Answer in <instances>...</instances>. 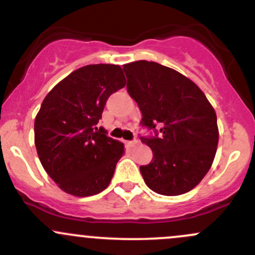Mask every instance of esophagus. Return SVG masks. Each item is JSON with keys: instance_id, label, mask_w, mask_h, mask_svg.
<instances>
[{"instance_id": "obj_1", "label": "esophagus", "mask_w": 255, "mask_h": 255, "mask_svg": "<svg viewBox=\"0 0 255 255\" xmlns=\"http://www.w3.org/2000/svg\"><path fill=\"white\" fill-rule=\"evenodd\" d=\"M126 144H127L128 147H135L139 142H137V140H133V141H126Z\"/></svg>"}]
</instances>
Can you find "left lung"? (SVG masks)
I'll return each mask as SVG.
<instances>
[{"label": "left lung", "instance_id": "obj_1", "mask_svg": "<svg viewBox=\"0 0 255 255\" xmlns=\"http://www.w3.org/2000/svg\"><path fill=\"white\" fill-rule=\"evenodd\" d=\"M127 91L139 105L141 124L159 127V137H141L153 152L140 166L146 186L162 195H181L200 183L217 151V115L191 79L157 62L124 64Z\"/></svg>", "mask_w": 255, "mask_h": 255}]
</instances>
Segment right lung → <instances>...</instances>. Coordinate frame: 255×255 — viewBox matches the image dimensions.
I'll use <instances>...</instances> for the list:
<instances>
[{"instance_id":"right-lung-1","label":"right lung","mask_w":255,"mask_h":255,"mask_svg":"<svg viewBox=\"0 0 255 255\" xmlns=\"http://www.w3.org/2000/svg\"><path fill=\"white\" fill-rule=\"evenodd\" d=\"M125 86L119 64H89L44 98L34 120V144L44 170L63 192L91 197L109 186L125 145L97 124L109 96Z\"/></svg>"}]
</instances>
